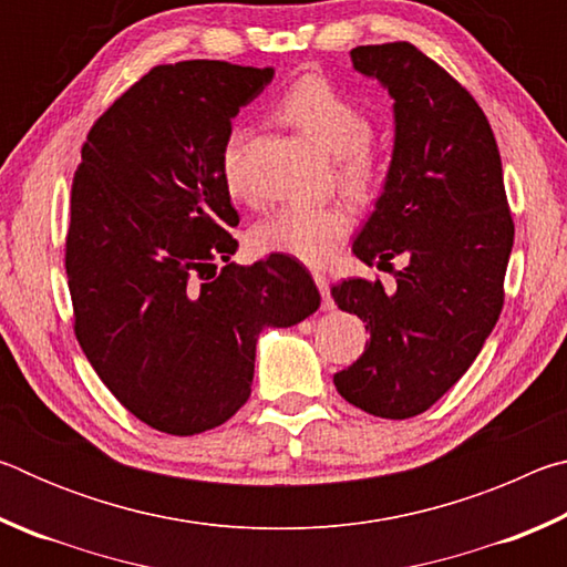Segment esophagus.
Wrapping results in <instances>:
<instances>
[{
	"label": "esophagus",
	"mask_w": 567,
	"mask_h": 567,
	"mask_svg": "<svg viewBox=\"0 0 567 567\" xmlns=\"http://www.w3.org/2000/svg\"><path fill=\"white\" fill-rule=\"evenodd\" d=\"M312 277H315V285H318V290H320V295H322V307L324 310H332V297H330V280H328V275L324 272H312Z\"/></svg>",
	"instance_id": "1"
}]
</instances>
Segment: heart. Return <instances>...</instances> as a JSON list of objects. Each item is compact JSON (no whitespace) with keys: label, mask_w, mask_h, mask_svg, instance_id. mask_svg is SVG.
Returning a JSON list of instances; mask_svg holds the SVG:
<instances>
[{"label":"heart","mask_w":567,"mask_h":567,"mask_svg":"<svg viewBox=\"0 0 567 567\" xmlns=\"http://www.w3.org/2000/svg\"><path fill=\"white\" fill-rule=\"evenodd\" d=\"M277 114L307 134L315 145L338 157L340 182L352 195L368 197L385 177V165L370 145V114L350 94L320 74H305L277 100ZM245 127L227 134L219 169L233 195L245 192ZM352 233V213L344 205H285L255 227V245L262 252L295 257L307 265H324Z\"/></svg>","instance_id":"b5f03b06"}]
</instances>
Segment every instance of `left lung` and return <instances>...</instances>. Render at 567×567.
Instances as JSON below:
<instances>
[{
  "instance_id": "obj_1",
  "label": "left lung",
  "mask_w": 567,
  "mask_h": 567,
  "mask_svg": "<svg viewBox=\"0 0 567 567\" xmlns=\"http://www.w3.org/2000/svg\"><path fill=\"white\" fill-rule=\"evenodd\" d=\"M354 70L395 100V150L375 213L352 252L395 270V292L362 277L332 285L340 310L370 332L334 388L375 417L425 412L465 375L505 302L515 225L485 112L410 42L354 47Z\"/></svg>"
}]
</instances>
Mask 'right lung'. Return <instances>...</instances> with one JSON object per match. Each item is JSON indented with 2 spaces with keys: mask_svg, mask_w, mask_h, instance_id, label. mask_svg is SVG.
<instances>
[{
  "mask_svg": "<svg viewBox=\"0 0 567 567\" xmlns=\"http://www.w3.org/2000/svg\"><path fill=\"white\" fill-rule=\"evenodd\" d=\"M272 74L217 60L159 64L82 145L64 245L74 334L112 395L159 433L227 422L249 398L260 332L320 307L295 257L229 262L239 215L219 155L233 117Z\"/></svg>",
  "mask_w": 567,
  "mask_h": 567,
  "instance_id": "1",
  "label": "right lung"
}]
</instances>
